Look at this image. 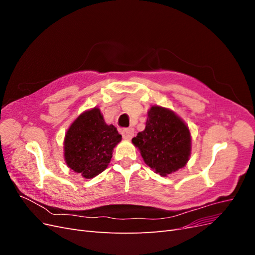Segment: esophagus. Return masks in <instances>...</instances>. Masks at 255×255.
Here are the masks:
<instances>
[{"label": "esophagus", "instance_id": "esophagus-1", "mask_svg": "<svg viewBox=\"0 0 255 255\" xmlns=\"http://www.w3.org/2000/svg\"><path fill=\"white\" fill-rule=\"evenodd\" d=\"M134 129L132 128H128L122 130V136L123 138H126V139H130V138L134 136Z\"/></svg>", "mask_w": 255, "mask_h": 255}]
</instances>
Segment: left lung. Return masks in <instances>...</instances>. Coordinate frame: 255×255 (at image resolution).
<instances>
[{
	"label": "left lung",
	"instance_id": "1",
	"mask_svg": "<svg viewBox=\"0 0 255 255\" xmlns=\"http://www.w3.org/2000/svg\"><path fill=\"white\" fill-rule=\"evenodd\" d=\"M144 163L160 175L183 168L190 155V133L186 125L167 109L152 106L145 128L132 139Z\"/></svg>",
	"mask_w": 255,
	"mask_h": 255
}]
</instances>
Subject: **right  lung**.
Instances as JSON below:
<instances>
[{
	"instance_id": "obj_1",
	"label": "right lung",
	"mask_w": 255,
	"mask_h": 255,
	"mask_svg": "<svg viewBox=\"0 0 255 255\" xmlns=\"http://www.w3.org/2000/svg\"><path fill=\"white\" fill-rule=\"evenodd\" d=\"M121 138L117 128L106 125L99 109L85 112L66 134V163L73 171L92 179L105 170Z\"/></svg>"
}]
</instances>
